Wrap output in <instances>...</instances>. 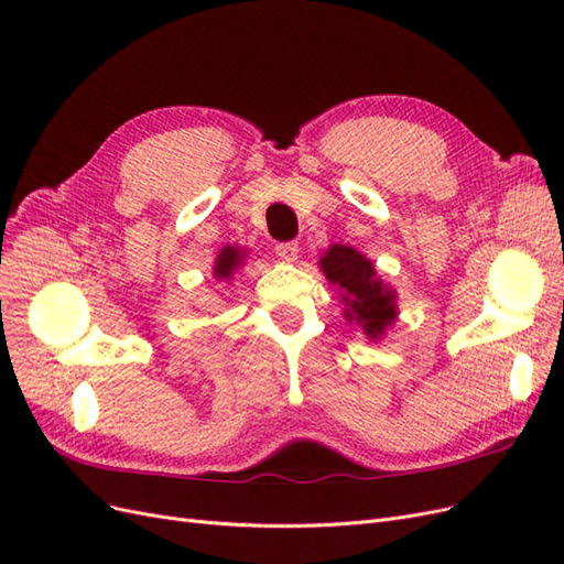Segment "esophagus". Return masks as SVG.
I'll return each instance as SVG.
<instances>
[{
	"mask_svg": "<svg viewBox=\"0 0 564 564\" xmlns=\"http://www.w3.org/2000/svg\"><path fill=\"white\" fill-rule=\"evenodd\" d=\"M275 253L284 261H296L299 259V242L296 240L280 242V245H275Z\"/></svg>",
	"mask_w": 564,
	"mask_h": 564,
	"instance_id": "esophagus-1",
	"label": "esophagus"
}]
</instances>
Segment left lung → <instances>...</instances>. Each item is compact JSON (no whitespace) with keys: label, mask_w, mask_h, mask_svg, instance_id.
<instances>
[{"label":"left lung","mask_w":564,"mask_h":564,"mask_svg":"<svg viewBox=\"0 0 564 564\" xmlns=\"http://www.w3.org/2000/svg\"><path fill=\"white\" fill-rule=\"evenodd\" d=\"M319 265L327 280L340 289L348 305L346 317L362 324L367 336L379 338L395 322V294L377 278V270L362 253L346 245H334Z\"/></svg>","instance_id":"1"}]
</instances>
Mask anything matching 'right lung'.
Masks as SVG:
<instances>
[{
	"instance_id": "add662e5",
	"label": "right lung",
	"mask_w": 564,
	"mask_h": 564,
	"mask_svg": "<svg viewBox=\"0 0 564 564\" xmlns=\"http://www.w3.org/2000/svg\"><path fill=\"white\" fill-rule=\"evenodd\" d=\"M240 261H242V251L235 249V247H226L224 251L218 253L216 265H214V275L220 278V280L230 278L232 272H235V268L240 265Z\"/></svg>"
}]
</instances>
